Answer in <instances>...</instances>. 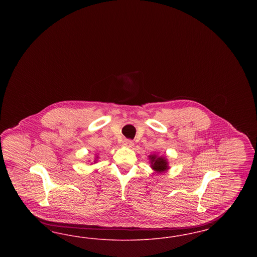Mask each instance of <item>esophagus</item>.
Listing matches in <instances>:
<instances>
[{
    "label": "esophagus",
    "instance_id": "obj_1",
    "mask_svg": "<svg viewBox=\"0 0 257 257\" xmlns=\"http://www.w3.org/2000/svg\"><path fill=\"white\" fill-rule=\"evenodd\" d=\"M122 146L124 147H128V148H131V147H134V143L130 140H124L122 142Z\"/></svg>",
    "mask_w": 257,
    "mask_h": 257
}]
</instances>
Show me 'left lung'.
Instances as JSON below:
<instances>
[{
	"label": "left lung",
	"instance_id": "left-lung-1",
	"mask_svg": "<svg viewBox=\"0 0 257 257\" xmlns=\"http://www.w3.org/2000/svg\"><path fill=\"white\" fill-rule=\"evenodd\" d=\"M148 159H149L151 169L158 173L167 172L170 170L169 161L166 156H163V155L160 156L158 154H152V155L148 156Z\"/></svg>",
	"mask_w": 257,
	"mask_h": 257
}]
</instances>
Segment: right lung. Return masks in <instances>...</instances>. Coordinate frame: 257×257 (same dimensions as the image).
Segmentation results:
<instances>
[{"label": "right lung", "mask_w": 257, "mask_h": 257, "mask_svg": "<svg viewBox=\"0 0 257 257\" xmlns=\"http://www.w3.org/2000/svg\"><path fill=\"white\" fill-rule=\"evenodd\" d=\"M98 159H99V156H98L97 154H96V156H95V159H94V161H93V162H94V164H95V163H97ZM91 164H92V163H91ZM91 164H90V165H91Z\"/></svg>", "instance_id": "right-lung-1"}]
</instances>
